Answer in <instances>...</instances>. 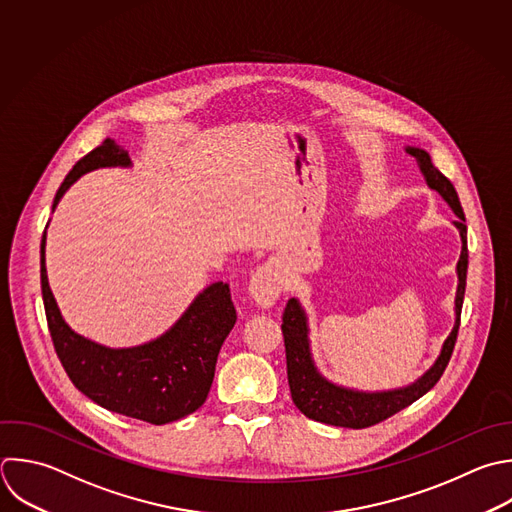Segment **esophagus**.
<instances>
[{
	"label": "esophagus",
	"instance_id": "obj_1",
	"mask_svg": "<svg viewBox=\"0 0 512 512\" xmlns=\"http://www.w3.org/2000/svg\"><path fill=\"white\" fill-rule=\"evenodd\" d=\"M250 294L258 306L268 308L278 300L280 294V278L274 266L262 264L250 278Z\"/></svg>",
	"mask_w": 512,
	"mask_h": 512
}]
</instances>
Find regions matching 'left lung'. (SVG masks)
<instances>
[{"label":"left lung","mask_w":512,"mask_h":512,"mask_svg":"<svg viewBox=\"0 0 512 512\" xmlns=\"http://www.w3.org/2000/svg\"><path fill=\"white\" fill-rule=\"evenodd\" d=\"M410 156H414L420 164L422 174L426 176V182L430 188H434L454 210L458 220L454 222L460 238H462V252L460 260L456 264L458 270V288H456V322L450 332V336L444 340L442 352L434 366L418 378L414 384L390 390V392H354L340 386H334L332 382L324 380L310 358L308 348V328H306V316L300 308V304L290 298L284 312H282V334H284V348H286V370H288V384L290 394L296 404V408L306 414L312 420L332 424V426H344V428H368L374 426L392 414L400 412L402 408L410 406L414 400L424 396L442 376V372L448 366V360L452 356L458 326H460V312H462V300H464V288H466V268H468V248H466V224H464V212L458 200V194L452 186V182L432 164L430 156L420 148H406Z\"/></svg>","instance_id":"8db88e82"}]
</instances>
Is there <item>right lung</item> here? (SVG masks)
<instances>
[{
	"instance_id": "add662e5",
	"label": "right lung",
	"mask_w": 512,
	"mask_h": 512,
	"mask_svg": "<svg viewBox=\"0 0 512 512\" xmlns=\"http://www.w3.org/2000/svg\"><path fill=\"white\" fill-rule=\"evenodd\" d=\"M130 166L128 152L104 140L70 170L56 192H64L86 172ZM42 296L56 354L74 386L96 404L150 424H166L196 412L208 398L218 352L236 324V308L224 282L208 286L184 316L158 340L112 350L78 336L64 322L46 274V232L42 236Z\"/></svg>"
}]
</instances>
